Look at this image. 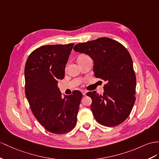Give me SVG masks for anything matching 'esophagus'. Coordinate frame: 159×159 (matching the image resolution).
Segmentation results:
<instances>
[{
    "label": "esophagus",
    "instance_id": "34e87169",
    "mask_svg": "<svg viewBox=\"0 0 159 159\" xmlns=\"http://www.w3.org/2000/svg\"><path fill=\"white\" fill-rule=\"evenodd\" d=\"M82 93L83 95H86V93H87V91H82Z\"/></svg>",
    "mask_w": 159,
    "mask_h": 159
}]
</instances>
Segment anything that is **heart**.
Instances as JSON below:
<instances>
[{"label":"heart","instance_id":"1","mask_svg":"<svg viewBox=\"0 0 159 159\" xmlns=\"http://www.w3.org/2000/svg\"><path fill=\"white\" fill-rule=\"evenodd\" d=\"M86 56H87V55H86V54H80V55H79V56H78V58H84V57H86Z\"/></svg>","mask_w":159,"mask_h":159}]
</instances>
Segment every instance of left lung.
I'll list each match as a JSON object with an SVG mask.
<instances>
[{
    "label": "left lung",
    "instance_id": "obj_1",
    "mask_svg": "<svg viewBox=\"0 0 159 159\" xmlns=\"http://www.w3.org/2000/svg\"><path fill=\"white\" fill-rule=\"evenodd\" d=\"M76 52L91 56L95 76L105 80L103 95L88 92L95 120L108 127L118 125L129 116L135 102L136 79L132 60L123 45L108 38L76 44Z\"/></svg>",
    "mask_w": 159,
    "mask_h": 159
}]
</instances>
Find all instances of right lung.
I'll return each instance as SVG.
<instances>
[{
	"mask_svg": "<svg viewBox=\"0 0 159 159\" xmlns=\"http://www.w3.org/2000/svg\"><path fill=\"white\" fill-rule=\"evenodd\" d=\"M74 45L39 47L31 53L25 63V91L31 111L47 131L56 134L75 128L83 97L79 91L62 97L58 87Z\"/></svg>",
	"mask_w": 159,
	"mask_h": 159,
	"instance_id": "obj_1",
	"label": "right lung"
}]
</instances>
